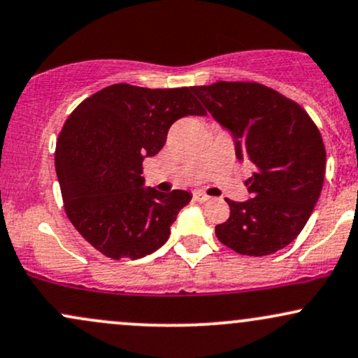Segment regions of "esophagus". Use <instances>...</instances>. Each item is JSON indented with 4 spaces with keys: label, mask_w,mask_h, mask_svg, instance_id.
Here are the masks:
<instances>
[{
    "label": "esophagus",
    "mask_w": 358,
    "mask_h": 358,
    "mask_svg": "<svg viewBox=\"0 0 358 358\" xmlns=\"http://www.w3.org/2000/svg\"><path fill=\"white\" fill-rule=\"evenodd\" d=\"M193 199H195L196 202H200V203H205V202H208V200H210V196H208V195H205L203 192H195V193H193Z\"/></svg>",
    "instance_id": "esophagus-1"
}]
</instances>
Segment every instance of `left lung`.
<instances>
[{
    "label": "left lung",
    "mask_w": 358,
    "mask_h": 358,
    "mask_svg": "<svg viewBox=\"0 0 358 358\" xmlns=\"http://www.w3.org/2000/svg\"><path fill=\"white\" fill-rule=\"evenodd\" d=\"M234 138L237 159L256 171L245 182L252 199L227 200L231 217L215 227L222 244L242 256H268L303 231L320 199L327 151L318 127L294 101L256 82L192 87Z\"/></svg>",
    "instance_id": "obj_1"
}]
</instances>
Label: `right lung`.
Wrapping results in <instances>:
<instances>
[{
    "mask_svg": "<svg viewBox=\"0 0 358 358\" xmlns=\"http://www.w3.org/2000/svg\"><path fill=\"white\" fill-rule=\"evenodd\" d=\"M192 87L114 84L82 101L55 150L65 213L92 248L110 259H139L162 248L185 190L145 188L143 159L158 155L176 119L205 116Z\"/></svg>",
    "mask_w": 358,
    "mask_h": 358,
    "instance_id": "1",
    "label": "right lung"
}]
</instances>
